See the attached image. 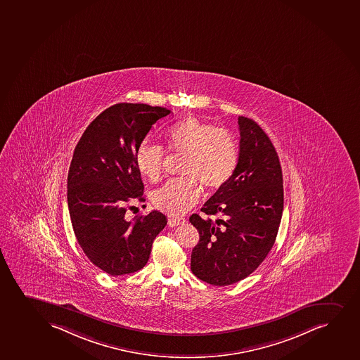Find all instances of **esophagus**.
<instances>
[{
  "label": "esophagus",
  "instance_id": "34e87169",
  "mask_svg": "<svg viewBox=\"0 0 360 360\" xmlns=\"http://www.w3.org/2000/svg\"><path fill=\"white\" fill-rule=\"evenodd\" d=\"M186 223V218H179V217H174V218H169V221H167V224L171 228H174V226H178V225L184 224Z\"/></svg>",
  "mask_w": 360,
  "mask_h": 360
}]
</instances>
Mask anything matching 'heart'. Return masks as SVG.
<instances>
[{
    "instance_id": "obj_1",
    "label": "heart",
    "mask_w": 360,
    "mask_h": 360,
    "mask_svg": "<svg viewBox=\"0 0 360 360\" xmlns=\"http://www.w3.org/2000/svg\"><path fill=\"white\" fill-rule=\"evenodd\" d=\"M166 141L172 152L184 154L182 174L153 195V202L171 216L184 214L198 202L202 184L207 191H217L233 177L238 161V147L233 136L220 127L188 117L169 127ZM165 159L160 144L143 142L136 152L137 169L144 177L157 181Z\"/></svg>"
}]
</instances>
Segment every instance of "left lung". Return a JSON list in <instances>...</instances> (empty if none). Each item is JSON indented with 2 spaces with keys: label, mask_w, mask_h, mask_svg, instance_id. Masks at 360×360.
<instances>
[{
  "label": "left lung",
  "mask_w": 360,
  "mask_h": 360,
  "mask_svg": "<svg viewBox=\"0 0 360 360\" xmlns=\"http://www.w3.org/2000/svg\"><path fill=\"white\" fill-rule=\"evenodd\" d=\"M240 152L236 169L201 211L193 214L199 243L191 267L212 285H229L250 276L266 258L278 233L283 212V176L269 136L253 119L238 117Z\"/></svg>",
  "instance_id": "1"
}]
</instances>
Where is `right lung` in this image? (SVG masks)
Segmentation results:
<instances>
[{"label":"right lung","mask_w":360,"mask_h":360,"mask_svg":"<svg viewBox=\"0 0 360 360\" xmlns=\"http://www.w3.org/2000/svg\"><path fill=\"white\" fill-rule=\"evenodd\" d=\"M164 107L117 103L85 129L68 169V203L85 255L110 276L134 274L148 262L153 241L167 219L159 211L127 220V203L144 201L135 155ZM134 207V206H132Z\"/></svg>","instance_id":"1"}]
</instances>
